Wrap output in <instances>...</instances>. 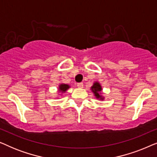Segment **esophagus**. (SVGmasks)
<instances>
[{
	"mask_svg": "<svg viewBox=\"0 0 157 157\" xmlns=\"http://www.w3.org/2000/svg\"><path fill=\"white\" fill-rule=\"evenodd\" d=\"M77 86H78V88H80V89H82V88L83 87V83H77Z\"/></svg>",
	"mask_w": 157,
	"mask_h": 157,
	"instance_id": "esophagus-1",
	"label": "esophagus"
}]
</instances>
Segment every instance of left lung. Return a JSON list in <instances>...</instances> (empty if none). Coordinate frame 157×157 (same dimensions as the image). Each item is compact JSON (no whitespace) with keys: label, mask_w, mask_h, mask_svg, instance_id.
<instances>
[{"label":"left lung","mask_w":157,"mask_h":157,"mask_svg":"<svg viewBox=\"0 0 157 157\" xmlns=\"http://www.w3.org/2000/svg\"><path fill=\"white\" fill-rule=\"evenodd\" d=\"M91 91L93 92L94 96L96 98L99 100H104V97L102 96V87L101 86L98 81H96V82L94 83V84L91 87Z\"/></svg>","instance_id":"1"}]
</instances>
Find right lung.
<instances>
[{
  "instance_id": "obj_1",
  "label": "right lung",
  "mask_w": 157,
  "mask_h": 157,
  "mask_svg": "<svg viewBox=\"0 0 157 157\" xmlns=\"http://www.w3.org/2000/svg\"><path fill=\"white\" fill-rule=\"evenodd\" d=\"M70 88V86L68 84H65V83H61L59 86V91L61 93H65L67 90Z\"/></svg>"
}]
</instances>
